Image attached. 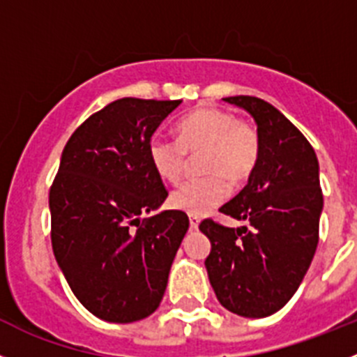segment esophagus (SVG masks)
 <instances>
[{"instance_id":"esophagus-1","label":"esophagus","mask_w":357,"mask_h":357,"mask_svg":"<svg viewBox=\"0 0 357 357\" xmlns=\"http://www.w3.org/2000/svg\"><path fill=\"white\" fill-rule=\"evenodd\" d=\"M190 218V227L192 229H199V224H201V218L197 215H188Z\"/></svg>"}]
</instances>
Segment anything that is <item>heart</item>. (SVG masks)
I'll list each match as a JSON object with an SVG mask.
<instances>
[{"instance_id": "obj_1", "label": "heart", "mask_w": 357, "mask_h": 357, "mask_svg": "<svg viewBox=\"0 0 357 357\" xmlns=\"http://www.w3.org/2000/svg\"><path fill=\"white\" fill-rule=\"evenodd\" d=\"M178 139L156 133L148 155L156 174L176 183L183 176L190 153L204 151V178L186 179L172 190V208L190 215H206L231 195V181L250 178L261 155L259 132L232 112L204 107L185 116L178 125Z\"/></svg>"}]
</instances>
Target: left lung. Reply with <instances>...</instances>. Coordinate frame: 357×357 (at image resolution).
Segmentation results:
<instances>
[{
  "label": "left lung",
  "mask_w": 357,
  "mask_h": 357,
  "mask_svg": "<svg viewBox=\"0 0 357 357\" xmlns=\"http://www.w3.org/2000/svg\"><path fill=\"white\" fill-rule=\"evenodd\" d=\"M224 100L255 119L261 155L245 188L220 208L249 227H224L211 218L199 225L211 241L204 264L220 305L261 319L287 305L317 250L324 204L319 162L305 135L271 103L243 95Z\"/></svg>",
  "instance_id": "8db88e82"
}]
</instances>
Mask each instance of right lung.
I'll use <instances>...</instances> for the list:
<instances>
[{"label":"right lung","mask_w":357,"mask_h":357,"mask_svg":"<svg viewBox=\"0 0 357 357\" xmlns=\"http://www.w3.org/2000/svg\"><path fill=\"white\" fill-rule=\"evenodd\" d=\"M181 100L119 98L66 142L49 192L51 241L70 289L102 321L135 322L158 308L188 231L183 211H162L167 190L148 146Z\"/></svg>","instance_id":"add662e5"}]
</instances>
